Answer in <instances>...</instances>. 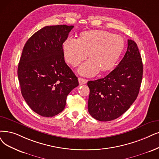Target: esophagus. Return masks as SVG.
Wrapping results in <instances>:
<instances>
[{
  "mask_svg": "<svg viewBox=\"0 0 159 159\" xmlns=\"http://www.w3.org/2000/svg\"><path fill=\"white\" fill-rule=\"evenodd\" d=\"M78 81H79L80 85H84V84H87V80H85V79H83V78H78Z\"/></svg>",
  "mask_w": 159,
  "mask_h": 159,
  "instance_id": "34e87169",
  "label": "esophagus"
}]
</instances>
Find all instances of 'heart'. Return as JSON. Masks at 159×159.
<instances>
[{
    "label": "heart",
    "mask_w": 159,
    "mask_h": 159,
    "mask_svg": "<svg viewBox=\"0 0 159 159\" xmlns=\"http://www.w3.org/2000/svg\"><path fill=\"white\" fill-rule=\"evenodd\" d=\"M125 48L122 36L107 31L92 30L81 33L80 39L68 37L62 49L66 61L75 66L88 55L91 59L78 69L80 74L93 76L99 70H110L116 65Z\"/></svg>",
    "instance_id": "1"
}]
</instances>
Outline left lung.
I'll return each instance as SVG.
<instances>
[{
	"label": "left lung",
	"instance_id": "1",
	"mask_svg": "<svg viewBox=\"0 0 159 159\" xmlns=\"http://www.w3.org/2000/svg\"><path fill=\"white\" fill-rule=\"evenodd\" d=\"M143 75L140 53L134 41L128 40L127 51L116 68L105 78L89 81L88 111L100 121L116 119L136 99Z\"/></svg>",
	"mask_w": 159,
	"mask_h": 159
}]
</instances>
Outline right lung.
<instances>
[{
    "label": "right lung",
    "mask_w": 159,
    "mask_h": 159,
    "mask_svg": "<svg viewBox=\"0 0 159 159\" xmlns=\"http://www.w3.org/2000/svg\"><path fill=\"white\" fill-rule=\"evenodd\" d=\"M74 26L44 27L25 44L17 68L21 91L26 102L43 117H53L65 109L66 98L79 85L65 61L62 46Z\"/></svg>",
    "instance_id": "obj_1"
}]
</instances>
